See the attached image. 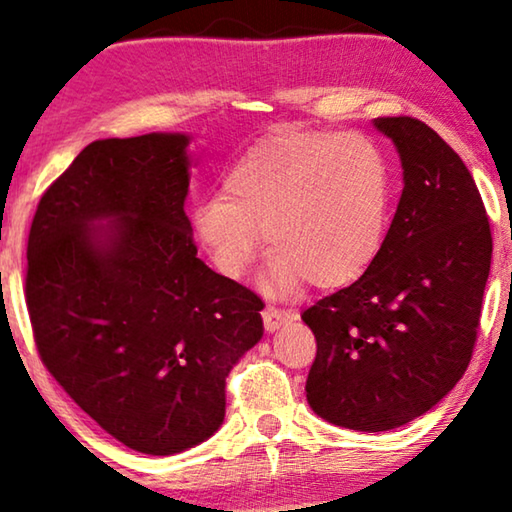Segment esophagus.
Instances as JSON below:
<instances>
[{"label":"esophagus","mask_w":512,"mask_h":512,"mask_svg":"<svg viewBox=\"0 0 512 512\" xmlns=\"http://www.w3.org/2000/svg\"><path fill=\"white\" fill-rule=\"evenodd\" d=\"M288 322H293V313L290 311H281L277 306H265L263 309V325L267 332H279Z\"/></svg>","instance_id":"obj_1"}]
</instances>
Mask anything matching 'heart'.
Listing matches in <instances>:
<instances>
[{
	"label": "heart",
	"mask_w": 512,
	"mask_h": 512,
	"mask_svg": "<svg viewBox=\"0 0 512 512\" xmlns=\"http://www.w3.org/2000/svg\"><path fill=\"white\" fill-rule=\"evenodd\" d=\"M387 155L355 132L281 130L256 141L196 203L192 229L224 277L240 279L265 240L267 283L293 293L309 279L338 288L361 277L391 224Z\"/></svg>",
	"instance_id": "obj_1"
}]
</instances>
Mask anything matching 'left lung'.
<instances>
[{
	"label": "left lung",
	"instance_id": "8db88e82",
	"mask_svg": "<svg viewBox=\"0 0 512 512\" xmlns=\"http://www.w3.org/2000/svg\"><path fill=\"white\" fill-rule=\"evenodd\" d=\"M373 125L403 164L396 215L371 267L302 313L318 343L306 400L361 432L405 426L465 375L492 261L490 222L460 155L412 116Z\"/></svg>",
	"mask_w": 512,
	"mask_h": 512
}]
</instances>
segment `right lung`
Masks as SVG:
<instances>
[{
	"mask_svg": "<svg viewBox=\"0 0 512 512\" xmlns=\"http://www.w3.org/2000/svg\"><path fill=\"white\" fill-rule=\"evenodd\" d=\"M190 137L93 141L47 187L27 242V309L47 371L132 451L215 435L226 377L263 336V302L196 256Z\"/></svg>",
	"mask_w": 512,
	"mask_h": 512,
	"instance_id": "1",
	"label": "right lung"
}]
</instances>
